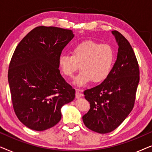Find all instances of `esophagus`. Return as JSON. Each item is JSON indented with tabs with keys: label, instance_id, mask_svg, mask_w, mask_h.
Returning <instances> with one entry per match:
<instances>
[{
	"label": "esophagus",
	"instance_id": "34e87169",
	"mask_svg": "<svg viewBox=\"0 0 152 152\" xmlns=\"http://www.w3.org/2000/svg\"><path fill=\"white\" fill-rule=\"evenodd\" d=\"M82 96V94L80 92V90H76V93H75V97L76 98H80V97Z\"/></svg>",
	"mask_w": 152,
	"mask_h": 152
}]
</instances>
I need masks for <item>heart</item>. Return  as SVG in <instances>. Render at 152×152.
<instances>
[{
    "label": "heart",
    "mask_w": 152,
    "mask_h": 152,
    "mask_svg": "<svg viewBox=\"0 0 152 152\" xmlns=\"http://www.w3.org/2000/svg\"><path fill=\"white\" fill-rule=\"evenodd\" d=\"M113 61L114 52L110 45L86 40L75 45L71 55H60L59 65L68 77H72L80 66L82 70L73 83L77 86H84L92 80L94 83L104 81L111 73Z\"/></svg>",
    "instance_id": "1"
}]
</instances>
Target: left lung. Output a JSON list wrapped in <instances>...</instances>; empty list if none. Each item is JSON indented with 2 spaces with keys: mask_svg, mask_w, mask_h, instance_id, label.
Wrapping results in <instances>:
<instances>
[{
  "mask_svg": "<svg viewBox=\"0 0 152 152\" xmlns=\"http://www.w3.org/2000/svg\"><path fill=\"white\" fill-rule=\"evenodd\" d=\"M112 34L118 52L111 73L102 84L84 92L91 108L83 122L99 134L111 132L126 119L134 108L140 80L138 61L129 42L118 31Z\"/></svg>",
  "mask_w": 152,
  "mask_h": 152,
  "instance_id": "8db88e82",
  "label": "left lung"
}]
</instances>
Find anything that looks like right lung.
<instances>
[{
    "instance_id": "right-lung-1",
    "label": "right lung",
    "mask_w": 152,
    "mask_h": 152,
    "mask_svg": "<svg viewBox=\"0 0 152 152\" xmlns=\"http://www.w3.org/2000/svg\"><path fill=\"white\" fill-rule=\"evenodd\" d=\"M74 37L57 27H37L16 46L8 70L12 101L18 120L27 127L44 131L61 118V107L75 97L59 70V57Z\"/></svg>"
}]
</instances>
